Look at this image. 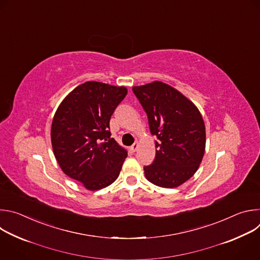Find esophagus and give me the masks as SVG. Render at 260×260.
<instances>
[{"label": "esophagus", "mask_w": 260, "mask_h": 260, "mask_svg": "<svg viewBox=\"0 0 260 260\" xmlns=\"http://www.w3.org/2000/svg\"><path fill=\"white\" fill-rule=\"evenodd\" d=\"M138 148H139V142H135L131 147H129V150H131V152H136L137 150H138Z\"/></svg>", "instance_id": "34e87169"}]
</instances>
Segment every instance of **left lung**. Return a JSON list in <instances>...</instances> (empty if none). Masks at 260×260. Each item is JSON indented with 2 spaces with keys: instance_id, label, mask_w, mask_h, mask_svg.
<instances>
[{
  "instance_id": "8db88e82",
  "label": "left lung",
  "mask_w": 260,
  "mask_h": 260,
  "mask_svg": "<svg viewBox=\"0 0 260 260\" xmlns=\"http://www.w3.org/2000/svg\"><path fill=\"white\" fill-rule=\"evenodd\" d=\"M155 142V159L144 168L156 186L176 188L198 171L206 148V127L198 107L183 93L161 81L134 86Z\"/></svg>"
}]
</instances>
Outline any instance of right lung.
<instances>
[{"mask_svg":"<svg viewBox=\"0 0 260 260\" xmlns=\"http://www.w3.org/2000/svg\"><path fill=\"white\" fill-rule=\"evenodd\" d=\"M127 88L87 81L59 104L51 124L53 154L61 171L90 191L112 184L127 151L110 138V118Z\"/></svg>","mask_w":260,"mask_h":260,"instance_id":"add662e5","label":"right lung"}]
</instances>
